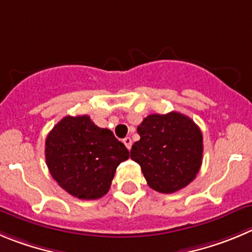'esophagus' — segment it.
Listing matches in <instances>:
<instances>
[{"mask_svg":"<svg viewBox=\"0 0 252 252\" xmlns=\"http://www.w3.org/2000/svg\"><path fill=\"white\" fill-rule=\"evenodd\" d=\"M123 143H124V145H126V149L130 150V148H131V143H133V142H131L130 138H129V137H126V138H124V139H123Z\"/></svg>","mask_w":252,"mask_h":252,"instance_id":"obj_1","label":"esophagus"}]
</instances>
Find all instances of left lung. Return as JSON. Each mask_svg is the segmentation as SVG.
Masks as SVG:
<instances>
[{"instance_id": "left-lung-1", "label": "left lung", "mask_w": 252, "mask_h": 252, "mask_svg": "<svg viewBox=\"0 0 252 252\" xmlns=\"http://www.w3.org/2000/svg\"><path fill=\"white\" fill-rule=\"evenodd\" d=\"M137 131L140 139L131 147L130 158L152 189L170 194L195 179L203 163V134L189 117L178 112L150 114Z\"/></svg>"}]
</instances>
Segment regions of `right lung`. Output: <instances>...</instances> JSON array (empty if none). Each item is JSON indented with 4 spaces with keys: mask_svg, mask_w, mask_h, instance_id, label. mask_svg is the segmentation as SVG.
<instances>
[{
    "mask_svg": "<svg viewBox=\"0 0 252 252\" xmlns=\"http://www.w3.org/2000/svg\"><path fill=\"white\" fill-rule=\"evenodd\" d=\"M46 163L53 179L68 194L94 200L109 190L117 168L129 158L126 145L88 115H67L49 131Z\"/></svg>",
    "mask_w": 252,
    "mask_h": 252,
    "instance_id": "right-lung-1",
    "label": "right lung"
}]
</instances>
